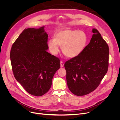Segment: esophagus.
<instances>
[{
    "label": "esophagus",
    "instance_id": "esophagus-1",
    "mask_svg": "<svg viewBox=\"0 0 120 120\" xmlns=\"http://www.w3.org/2000/svg\"><path fill=\"white\" fill-rule=\"evenodd\" d=\"M60 66H61V67H63L64 66V63L62 61H61L60 62Z\"/></svg>",
    "mask_w": 120,
    "mask_h": 120
}]
</instances>
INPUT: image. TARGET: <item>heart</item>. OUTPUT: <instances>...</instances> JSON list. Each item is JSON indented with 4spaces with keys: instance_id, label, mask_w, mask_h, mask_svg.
I'll return each mask as SVG.
<instances>
[{
    "instance_id": "1",
    "label": "heart",
    "mask_w": 120,
    "mask_h": 120,
    "mask_svg": "<svg viewBox=\"0 0 120 120\" xmlns=\"http://www.w3.org/2000/svg\"><path fill=\"white\" fill-rule=\"evenodd\" d=\"M87 42L86 34L82 30H65L59 31L54 39L48 41L47 45L52 54L56 55L62 45V50L70 58H74L79 55L86 47Z\"/></svg>"
}]
</instances>
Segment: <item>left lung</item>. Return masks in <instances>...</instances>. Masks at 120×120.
I'll use <instances>...</instances> for the list:
<instances>
[{
	"label": "left lung",
	"mask_w": 120,
	"mask_h": 120,
	"mask_svg": "<svg viewBox=\"0 0 120 120\" xmlns=\"http://www.w3.org/2000/svg\"><path fill=\"white\" fill-rule=\"evenodd\" d=\"M90 42L80 54L66 61L64 67L69 89L77 96L94 91L107 73L109 46L96 29Z\"/></svg>",
	"instance_id": "1"
}]
</instances>
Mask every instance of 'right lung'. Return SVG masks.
<instances>
[{
  "mask_svg": "<svg viewBox=\"0 0 120 120\" xmlns=\"http://www.w3.org/2000/svg\"><path fill=\"white\" fill-rule=\"evenodd\" d=\"M44 28L25 29L13 44L10 55L16 79L29 94L36 96L49 90L60 67L58 58L46 51L48 35Z\"/></svg>",
  "mask_w": 120,
  "mask_h": 120,
  "instance_id": "obj_1",
  "label": "right lung"
}]
</instances>
